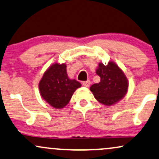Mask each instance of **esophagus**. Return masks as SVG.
Listing matches in <instances>:
<instances>
[{"label":"esophagus","mask_w":159,"mask_h":159,"mask_svg":"<svg viewBox=\"0 0 159 159\" xmlns=\"http://www.w3.org/2000/svg\"><path fill=\"white\" fill-rule=\"evenodd\" d=\"M90 84H91L90 80H87V81H85V82H83V85L85 87H89Z\"/></svg>","instance_id":"1"}]
</instances>
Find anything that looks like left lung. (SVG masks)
I'll return each mask as SVG.
<instances>
[{"instance_id": "left-lung-1", "label": "left lung", "mask_w": 159, "mask_h": 159, "mask_svg": "<svg viewBox=\"0 0 159 159\" xmlns=\"http://www.w3.org/2000/svg\"><path fill=\"white\" fill-rule=\"evenodd\" d=\"M96 74L100 82L91 85L90 90L99 102L111 106L124 98L128 90V81L115 63L109 61L106 65L100 63Z\"/></svg>"}]
</instances>
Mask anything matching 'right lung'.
Returning a JSON list of instances; mask_svg holds the SVG:
<instances>
[{"instance_id": "1", "label": "right lung", "mask_w": 159, "mask_h": 159, "mask_svg": "<svg viewBox=\"0 0 159 159\" xmlns=\"http://www.w3.org/2000/svg\"><path fill=\"white\" fill-rule=\"evenodd\" d=\"M39 86L44 100L56 109H61L68 103L81 84L76 80L69 79L66 65L56 63L44 73Z\"/></svg>"}]
</instances>
